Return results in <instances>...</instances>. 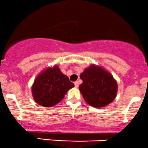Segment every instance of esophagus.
Returning <instances> with one entry per match:
<instances>
[{"instance_id": "obj_1", "label": "esophagus", "mask_w": 148, "mask_h": 148, "mask_svg": "<svg viewBox=\"0 0 148 148\" xmlns=\"http://www.w3.org/2000/svg\"><path fill=\"white\" fill-rule=\"evenodd\" d=\"M74 85H75L76 87H79V82H74Z\"/></svg>"}]
</instances>
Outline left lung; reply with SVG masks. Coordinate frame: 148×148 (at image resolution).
Wrapping results in <instances>:
<instances>
[{
    "label": "left lung",
    "mask_w": 148,
    "mask_h": 148,
    "mask_svg": "<svg viewBox=\"0 0 148 148\" xmlns=\"http://www.w3.org/2000/svg\"><path fill=\"white\" fill-rule=\"evenodd\" d=\"M80 79L83 82L79 85V91L90 106L103 108L116 97V80L101 66L91 64L80 74Z\"/></svg>",
    "instance_id": "8db88e82"
}]
</instances>
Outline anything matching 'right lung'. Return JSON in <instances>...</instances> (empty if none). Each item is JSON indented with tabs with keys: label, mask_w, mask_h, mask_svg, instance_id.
Returning a JSON list of instances; mask_svg holds the SVG:
<instances>
[{
	"label": "right lung",
	"mask_w": 148,
	"mask_h": 148,
	"mask_svg": "<svg viewBox=\"0 0 148 148\" xmlns=\"http://www.w3.org/2000/svg\"><path fill=\"white\" fill-rule=\"evenodd\" d=\"M74 87L69 77L61 72L58 65H54L47 67L37 76L32 86V94L40 106L51 108L60 103Z\"/></svg>",
	"instance_id": "1"
}]
</instances>
